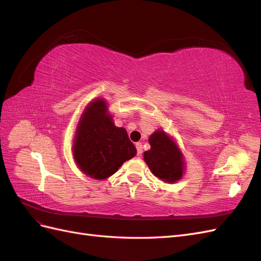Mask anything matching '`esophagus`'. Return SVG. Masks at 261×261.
I'll use <instances>...</instances> for the list:
<instances>
[{
    "mask_svg": "<svg viewBox=\"0 0 261 261\" xmlns=\"http://www.w3.org/2000/svg\"><path fill=\"white\" fill-rule=\"evenodd\" d=\"M136 149H137V155L138 156L143 154V145H141L140 143H137L136 144Z\"/></svg>",
    "mask_w": 261,
    "mask_h": 261,
    "instance_id": "1",
    "label": "esophagus"
}]
</instances>
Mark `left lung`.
<instances>
[{"label": "left lung", "instance_id": "1", "mask_svg": "<svg viewBox=\"0 0 261 261\" xmlns=\"http://www.w3.org/2000/svg\"><path fill=\"white\" fill-rule=\"evenodd\" d=\"M150 150L144 160L153 174L167 183H174L183 176L184 163L178 148L163 130L154 132L149 138Z\"/></svg>", "mask_w": 261, "mask_h": 261}]
</instances>
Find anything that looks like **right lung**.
<instances>
[{
	"mask_svg": "<svg viewBox=\"0 0 261 261\" xmlns=\"http://www.w3.org/2000/svg\"><path fill=\"white\" fill-rule=\"evenodd\" d=\"M102 99L85 109L78 123L73 152L80 169L92 178L105 179L136 155V148L123 127H116Z\"/></svg>",
	"mask_w": 261,
	"mask_h": 261,
	"instance_id": "1",
	"label": "right lung"
}]
</instances>
